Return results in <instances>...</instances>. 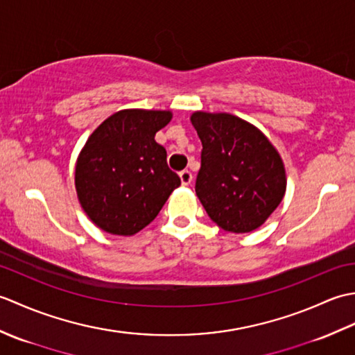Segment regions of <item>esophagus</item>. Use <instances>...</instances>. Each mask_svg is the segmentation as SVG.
<instances>
[{
	"instance_id": "obj_1",
	"label": "esophagus",
	"mask_w": 355,
	"mask_h": 355,
	"mask_svg": "<svg viewBox=\"0 0 355 355\" xmlns=\"http://www.w3.org/2000/svg\"><path fill=\"white\" fill-rule=\"evenodd\" d=\"M180 180H182V184L183 186H189L192 183V172L191 171H182L180 172Z\"/></svg>"
}]
</instances>
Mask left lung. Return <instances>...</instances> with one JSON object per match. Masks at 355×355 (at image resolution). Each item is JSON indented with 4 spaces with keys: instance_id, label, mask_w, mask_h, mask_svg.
<instances>
[{
    "instance_id": "8db88e82",
    "label": "left lung",
    "mask_w": 355,
    "mask_h": 355,
    "mask_svg": "<svg viewBox=\"0 0 355 355\" xmlns=\"http://www.w3.org/2000/svg\"><path fill=\"white\" fill-rule=\"evenodd\" d=\"M191 122L202 143L195 192L210 220L233 233L261 227L286 189L277 149L254 125L229 112L197 111Z\"/></svg>"
}]
</instances>
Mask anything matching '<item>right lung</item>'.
<instances>
[{
	"label": "right lung",
	"mask_w": 355,
	"mask_h": 355,
	"mask_svg": "<svg viewBox=\"0 0 355 355\" xmlns=\"http://www.w3.org/2000/svg\"><path fill=\"white\" fill-rule=\"evenodd\" d=\"M162 110H122L89 135L74 171L78 200L97 227L131 236L164 206L180 177L166 163L155 132L171 122Z\"/></svg>",
	"instance_id": "add662e5"
}]
</instances>
